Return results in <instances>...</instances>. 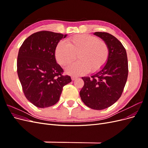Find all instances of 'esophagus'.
<instances>
[{
  "label": "esophagus",
  "mask_w": 148,
  "mask_h": 148,
  "mask_svg": "<svg viewBox=\"0 0 148 148\" xmlns=\"http://www.w3.org/2000/svg\"><path fill=\"white\" fill-rule=\"evenodd\" d=\"M78 77H76V76H72V77H71V79H72V80H75Z\"/></svg>",
  "instance_id": "obj_1"
}]
</instances>
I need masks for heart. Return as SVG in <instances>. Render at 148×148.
Returning a JSON list of instances; mask_svg holds the SVG:
<instances>
[{"label": "heart", "mask_w": 148, "mask_h": 148, "mask_svg": "<svg viewBox=\"0 0 148 148\" xmlns=\"http://www.w3.org/2000/svg\"><path fill=\"white\" fill-rule=\"evenodd\" d=\"M79 60L66 69L67 73L79 75L96 72L107 63L109 49L107 44L92 35L82 34L73 36L67 39V42L60 41L55 51L56 59L61 65L66 66L76 59Z\"/></svg>", "instance_id": "b5f03b06"}]
</instances>
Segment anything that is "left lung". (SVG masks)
Returning <instances> with one entry per match:
<instances>
[{"label": "left lung", "mask_w": 148, "mask_h": 148, "mask_svg": "<svg viewBox=\"0 0 148 148\" xmlns=\"http://www.w3.org/2000/svg\"><path fill=\"white\" fill-rule=\"evenodd\" d=\"M94 34L108 46L109 59L91 77H82L84 84L79 95L89 108L102 110L114 104L122 95L128 77V59L125 47L113 35L105 32Z\"/></svg>", "instance_id": "8db88e82"}]
</instances>
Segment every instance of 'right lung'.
<instances>
[{"instance_id":"1","label":"right lung","mask_w":148,"mask_h":148,"mask_svg":"<svg viewBox=\"0 0 148 148\" xmlns=\"http://www.w3.org/2000/svg\"><path fill=\"white\" fill-rule=\"evenodd\" d=\"M66 36L39 31L26 39L19 49L18 76L26 99L39 108L56 104L63 87L71 82L70 76L62 75L55 56L58 43Z\"/></svg>"}]
</instances>
